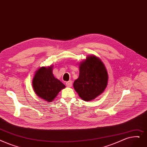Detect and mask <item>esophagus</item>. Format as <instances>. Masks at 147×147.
<instances>
[{"mask_svg": "<svg viewBox=\"0 0 147 147\" xmlns=\"http://www.w3.org/2000/svg\"><path fill=\"white\" fill-rule=\"evenodd\" d=\"M66 85L68 87H71L72 86V81L71 80H69L68 82H66Z\"/></svg>", "mask_w": 147, "mask_h": 147, "instance_id": "obj_1", "label": "esophagus"}]
</instances>
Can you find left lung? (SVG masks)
<instances>
[{
	"mask_svg": "<svg viewBox=\"0 0 147 147\" xmlns=\"http://www.w3.org/2000/svg\"><path fill=\"white\" fill-rule=\"evenodd\" d=\"M108 74L100 58L88 56L79 64V76L73 84L74 88L84 101H91L103 93L107 85Z\"/></svg>",
	"mask_w": 147,
	"mask_h": 147,
	"instance_id": "8db88e82",
	"label": "left lung"
}]
</instances>
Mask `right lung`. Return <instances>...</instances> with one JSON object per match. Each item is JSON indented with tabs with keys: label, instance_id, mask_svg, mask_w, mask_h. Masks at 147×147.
Wrapping results in <instances>:
<instances>
[{
	"label": "right lung",
	"instance_id": "obj_1",
	"mask_svg": "<svg viewBox=\"0 0 147 147\" xmlns=\"http://www.w3.org/2000/svg\"><path fill=\"white\" fill-rule=\"evenodd\" d=\"M53 67H42L35 72L32 80V86L36 94L45 101L51 102L65 86L55 78Z\"/></svg>",
	"mask_w": 147,
	"mask_h": 147
}]
</instances>
